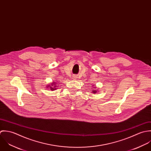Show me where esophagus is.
<instances>
[{"label":"esophagus","instance_id":"obj_1","mask_svg":"<svg viewBox=\"0 0 151 151\" xmlns=\"http://www.w3.org/2000/svg\"><path fill=\"white\" fill-rule=\"evenodd\" d=\"M76 78V76H73V78H74V79H75Z\"/></svg>","mask_w":151,"mask_h":151}]
</instances>
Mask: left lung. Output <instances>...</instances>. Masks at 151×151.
Masks as SVG:
<instances>
[{
	"label": "left lung",
	"instance_id": "left-lung-1",
	"mask_svg": "<svg viewBox=\"0 0 151 151\" xmlns=\"http://www.w3.org/2000/svg\"><path fill=\"white\" fill-rule=\"evenodd\" d=\"M93 89H95L94 88H93ZM97 90V89H96ZM93 91V93H97V91Z\"/></svg>",
	"mask_w": 151,
	"mask_h": 151
}]
</instances>
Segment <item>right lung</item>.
I'll return each instance as SVG.
<instances>
[{
	"label": "right lung",
	"instance_id": "right-lung-1",
	"mask_svg": "<svg viewBox=\"0 0 151 151\" xmlns=\"http://www.w3.org/2000/svg\"><path fill=\"white\" fill-rule=\"evenodd\" d=\"M47 87L50 88L51 90L53 91V90H55V89H56L57 86H56V85H55V82H52L51 85H48Z\"/></svg>",
	"mask_w": 151,
	"mask_h": 151
}]
</instances>
